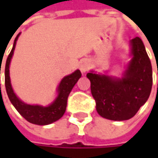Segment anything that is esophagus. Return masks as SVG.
Returning a JSON list of instances; mask_svg holds the SVG:
<instances>
[{"label":"esophagus","instance_id":"1","mask_svg":"<svg viewBox=\"0 0 158 158\" xmlns=\"http://www.w3.org/2000/svg\"><path fill=\"white\" fill-rule=\"evenodd\" d=\"M89 67H90V63L88 59H82L79 62V69L82 73H85L86 71H88Z\"/></svg>","mask_w":158,"mask_h":158}]
</instances>
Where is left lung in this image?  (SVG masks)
<instances>
[{
    "label": "left lung",
    "mask_w": 158,
    "mask_h": 158,
    "mask_svg": "<svg viewBox=\"0 0 158 158\" xmlns=\"http://www.w3.org/2000/svg\"><path fill=\"white\" fill-rule=\"evenodd\" d=\"M132 59L123 78L90 72V90L98 113L106 119L125 121L134 117L149 98L152 84V66L143 41L131 40Z\"/></svg>",
    "instance_id": "1"
}]
</instances>
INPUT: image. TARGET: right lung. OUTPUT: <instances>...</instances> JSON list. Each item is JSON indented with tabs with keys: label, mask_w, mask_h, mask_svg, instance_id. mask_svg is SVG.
<instances>
[{
	"label": "right lung",
	"mask_w": 158,
	"mask_h": 158,
	"mask_svg": "<svg viewBox=\"0 0 158 158\" xmlns=\"http://www.w3.org/2000/svg\"><path fill=\"white\" fill-rule=\"evenodd\" d=\"M19 35H20V34H18L15 37L14 47L7 57L6 64H5L4 76H5V88H6L7 95L9 97L10 102L15 106L17 111L26 121H28L31 123L37 124V125L50 124V123L59 120L65 113L66 108H67L68 97H69L71 89L75 86V84L78 82L79 79L81 77V73L79 69H77L72 74L64 77L58 85V88H57L58 95H57L56 99L47 107H43L40 105H30V104H26V103L23 102L16 96L15 93L13 90V88L11 85V79H10V70H9L11 59L13 57L14 51L15 48L16 41L18 39Z\"/></svg>",
	"instance_id": "add662e5"
}]
</instances>
